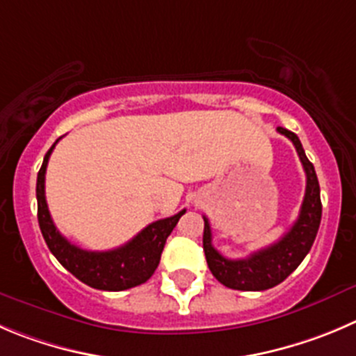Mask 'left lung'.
<instances>
[{
  "mask_svg": "<svg viewBox=\"0 0 356 356\" xmlns=\"http://www.w3.org/2000/svg\"><path fill=\"white\" fill-rule=\"evenodd\" d=\"M277 133L289 138L299 154L302 168L306 171V194L300 206L299 218L289 232L274 245L252 253L246 259L232 260L220 255L211 245V227L204 216V234H202V248H204L206 262L213 276L222 285L232 290L243 292H260L280 285L299 267L304 257L309 253L316 238L318 227L321 220L320 185H318L316 171L306 157L302 143L292 131L277 127Z\"/></svg>",
  "mask_w": 356,
  "mask_h": 356,
  "instance_id": "8db88e82",
  "label": "left lung"
}]
</instances>
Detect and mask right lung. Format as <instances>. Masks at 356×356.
I'll list each match as a JSON object with an SVG mask.
<instances>
[{
	"instance_id": "1",
	"label": "right lung",
	"mask_w": 356,
	"mask_h": 356,
	"mask_svg": "<svg viewBox=\"0 0 356 356\" xmlns=\"http://www.w3.org/2000/svg\"><path fill=\"white\" fill-rule=\"evenodd\" d=\"M56 143L47 152L42 168L38 171V180H36L38 223L43 239H45L52 255L74 277H79L80 282L97 290L120 292V290L133 289V286L148 282L157 269L159 262H161V253L164 250L165 239L172 232L185 209L169 216V218H162L150 223L140 234L134 236L129 243H125L124 246H118L115 250L89 252V250L74 246L54 225L45 199V171Z\"/></svg>"
}]
</instances>
